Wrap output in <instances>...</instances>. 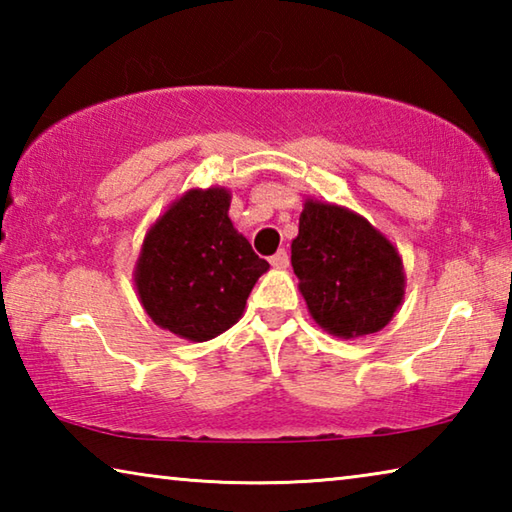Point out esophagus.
Segmentation results:
<instances>
[{
    "mask_svg": "<svg viewBox=\"0 0 512 512\" xmlns=\"http://www.w3.org/2000/svg\"><path fill=\"white\" fill-rule=\"evenodd\" d=\"M271 266L273 268H287L289 266V253L284 248L277 250V253L271 257Z\"/></svg>",
    "mask_w": 512,
    "mask_h": 512,
    "instance_id": "obj_1",
    "label": "esophagus"
}]
</instances>
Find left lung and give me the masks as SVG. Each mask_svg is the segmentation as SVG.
<instances>
[{
	"mask_svg": "<svg viewBox=\"0 0 512 512\" xmlns=\"http://www.w3.org/2000/svg\"><path fill=\"white\" fill-rule=\"evenodd\" d=\"M291 266L311 318L339 339L379 332L404 300L397 248L348 207L307 198Z\"/></svg>",
	"mask_w": 512,
	"mask_h": 512,
	"instance_id": "obj_1",
	"label": "left lung"
}]
</instances>
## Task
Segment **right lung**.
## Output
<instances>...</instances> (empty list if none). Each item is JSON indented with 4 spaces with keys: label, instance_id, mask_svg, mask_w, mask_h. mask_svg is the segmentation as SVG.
Segmentation results:
<instances>
[{
    "label": "right lung",
    "instance_id": "obj_1",
    "mask_svg": "<svg viewBox=\"0 0 512 512\" xmlns=\"http://www.w3.org/2000/svg\"><path fill=\"white\" fill-rule=\"evenodd\" d=\"M228 210V189H189L144 237L137 296L153 323L180 339L203 343L230 329L268 271Z\"/></svg>",
    "mask_w": 512,
    "mask_h": 512
}]
</instances>
